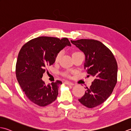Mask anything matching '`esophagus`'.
Returning a JSON list of instances; mask_svg holds the SVG:
<instances>
[{
  "label": "esophagus",
  "instance_id": "esophagus-1",
  "mask_svg": "<svg viewBox=\"0 0 131 131\" xmlns=\"http://www.w3.org/2000/svg\"><path fill=\"white\" fill-rule=\"evenodd\" d=\"M64 83H65V84H67V85H74V83L70 82H68V81L65 82H64Z\"/></svg>",
  "mask_w": 131,
  "mask_h": 131
}]
</instances>
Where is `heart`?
I'll return each mask as SVG.
<instances>
[{
	"label": "heart",
	"instance_id": "b5f03b06",
	"mask_svg": "<svg viewBox=\"0 0 131 131\" xmlns=\"http://www.w3.org/2000/svg\"><path fill=\"white\" fill-rule=\"evenodd\" d=\"M80 53V52H75L73 53V55H74V54H75L77 53ZM61 52H60L58 53L57 54L56 57L55 61H56V62H57V61H58V60H60V58L61 57Z\"/></svg>",
	"mask_w": 131,
	"mask_h": 131
}]
</instances>
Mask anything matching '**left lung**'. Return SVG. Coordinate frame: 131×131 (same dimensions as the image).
<instances>
[{
  "instance_id": "obj_1",
  "label": "left lung",
  "mask_w": 131,
  "mask_h": 131,
  "mask_svg": "<svg viewBox=\"0 0 131 131\" xmlns=\"http://www.w3.org/2000/svg\"><path fill=\"white\" fill-rule=\"evenodd\" d=\"M85 56L84 69L94 78L79 101L93 108L102 104L112 93L117 82L118 65L112 51L101 41L94 39L71 40Z\"/></svg>"
}]
</instances>
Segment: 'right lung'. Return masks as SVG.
<instances>
[{
    "instance_id": "obj_1",
    "label": "right lung",
    "mask_w": 131,
    "mask_h": 131,
    "mask_svg": "<svg viewBox=\"0 0 131 131\" xmlns=\"http://www.w3.org/2000/svg\"><path fill=\"white\" fill-rule=\"evenodd\" d=\"M67 46L71 44L66 38L40 37L22 47L16 62V78L26 97L34 104L46 106L56 100L62 82L46 85L41 78L47 66L54 63L57 54Z\"/></svg>"
}]
</instances>
